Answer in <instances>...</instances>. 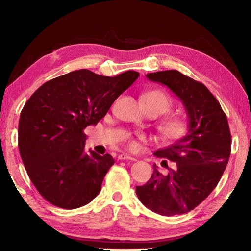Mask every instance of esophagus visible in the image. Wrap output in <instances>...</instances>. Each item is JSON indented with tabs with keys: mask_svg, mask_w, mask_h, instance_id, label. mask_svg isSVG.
<instances>
[{
	"mask_svg": "<svg viewBox=\"0 0 251 251\" xmlns=\"http://www.w3.org/2000/svg\"><path fill=\"white\" fill-rule=\"evenodd\" d=\"M118 158H119V160H132V161L135 160L134 157L128 155V154H124V153L123 154H120Z\"/></svg>",
	"mask_w": 251,
	"mask_h": 251,
	"instance_id": "esophagus-1",
	"label": "esophagus"
}]
</instances>
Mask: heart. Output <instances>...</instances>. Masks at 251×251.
<instances>
[{
  "mask_svg": "<svg viewBox=\"0 0 251 251\" xmlns=\"http://www.w3.org/2000/svg\"><path fill=\"white\" fill-rule=\"evenodd\" d=\"M144 106L156 110L158 115L168 113L173 107V100L161 90H152L145 93L142 96ZM188 120L179 115H173L161 120L158 127L160 137L166 142H174L181 138L188 130ZM127 147L129 150L135 151L138 148V143L134 138L129 137L127 141Z\"/></svg>",
  "mask_w": 251,
  "mask_h": 251,
  "instance_id": "obj_1",
  "label": "heart"
}]
</instances>
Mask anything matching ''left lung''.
<instances>
[{
	"label": "left lung",
	"instance_id": "8db88e82",
	"mask_svg": "<svg viewBox=\"0 0 251 251\" xmlns=\"http://www.w3.org/2000/svg\"><path fill=\"white\" fill-rule=\"evenodd\" d=\"M177 96L186 109L188 132L175 144L157 150L154 155L174 162L168 173L154 164L150 180L136 186V196L151 211L163 216L185 214L214 190L230 155L231 136L227 118L219 102L201 82L178 70L147 74Z\"/></svg>",
	"mask_w": 251,
	"mask_h": 251
}]
</instances>
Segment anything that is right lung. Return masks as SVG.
Masks as SVG:
<instances>
[{
  "label": "right lung",
  "instance_id": "right-lung-1",
  "mask_svg": "<svg viewBox=\"0 0 251 251\" xmlns=\"http://www.w3.org/2000/svg\"><path fill=\"white\" fill-rule=\"evenodd\" d=\"M138 76L132 70L113 77L75 70L46 81L25 102L18 148L34 186L51 205L76 209L97 197L115 161L85 151L83 129L96 125Z\"/></svg>",
  "mask_w": 251,
  "mask_h": 251
}]
</instances>
